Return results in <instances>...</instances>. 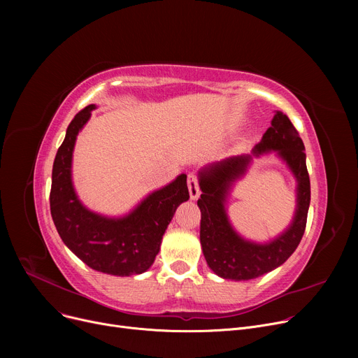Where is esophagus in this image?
<instances>
[{
	"label": "esophagus",
	"mask_w": 358,
	"mask_h": 358,
	"mask_svg": "<svg viewBox=\"0 0 358 358\" xmlns=\"http://www.w3.org/2000/svg\"><path fill=\"white\" fill-rule=\"evenodd\" d=\"M187 185H189V192L190 197L196 200L200 196V185H199V178L194 174H189V178H187Z\"/></svg>",
	"instance_id": "esophagus-1"
}]
</instances>
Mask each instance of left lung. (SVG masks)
Wrapping results in <instances>:
<instances>
[{
  "mask_svg": "<svg viewBox=\"0 0 358 358\" xmlns=\"http://www.w3.org/2000/svg\"><path fill=\"white\" fill-rule=\"evenodd\" d=\"M277 150L297 180V209L292 227L266 245L243 241L232 229L224 200L231 184L243 173L251 157L229 158L200 173V196L197 204L201 212L200 242L208 266L220 277L231 280H251L266 274L294 252L302 239L310 203V181L306 168L303 141L283 111H275L271 127L254 148V155Z\"/></svg>",
  "mask_w": 358,
  "mask_h": 358,
  "instance_id": "8db88e82",
  "label": "left lung"
}]
</instances>
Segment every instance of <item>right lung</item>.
I'll return each instance as SVG.
<instances>
[{
  "instance_id": "obj_1",
  "label": "right lung",
  "mask_w": 358,
  "mask_h": 358,
  "mask_svg": "<svg viewBox=\"0 0 358 358\" xmlns=\"http://www.w3.org/2000/svg\"><path fill=\"white\" fill-rule=\"evenodd\" d=\"M94 104L72 119L52 168L50 215L65 245L96 271L131 275L146 271L159 252L162 235L178 206L189 200L187 176L146 197L123 219H107L87 210L71 181L72 150Z\"/></svg>"
}]
</instances>
